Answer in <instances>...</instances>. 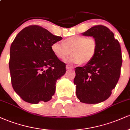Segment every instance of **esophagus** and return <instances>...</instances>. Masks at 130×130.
<instances>
[{"mask_svg":"<svg viewBox=\"0 0 130 130\" xmlns=\"http://www.w3.org/2000/svg\"><path fill=\"white\" fill-rule=\"evenodd\" d=\"M66 68L67 70H70V69H73V67L70 66V65H66Z\"/></svg>","mask_w":130,"mask_h":130,"instance_id":"obj_1","label":"esophagus"}]
</instances>
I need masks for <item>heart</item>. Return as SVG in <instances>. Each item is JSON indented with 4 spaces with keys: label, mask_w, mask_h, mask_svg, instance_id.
I'll return each mask as SVG.
<instances>
[{
    "label": "heart",
    "mask_w": 130,
    "mask_h": 130,
    "mask_svg": "<svg viewBox=\"0 0 130 130\" xmlns=\"http://www.w3.org/2000/svg\"><path fill=\"white\" fill-rule=\"evenodd\" d=\"M51 50L54 56L61 60L71 53L73 54L68 59V62L86 64L95 57L97 51V43L93 38L75 35L64 40L63 44L59 42L53 43Z\"/></svg>",
    "instance_id": "b5f03b06"
}]
</instances>
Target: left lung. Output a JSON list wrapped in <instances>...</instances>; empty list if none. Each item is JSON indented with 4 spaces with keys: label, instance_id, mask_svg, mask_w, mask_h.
<instances>
[{
    "label": "left lung",
    "instance_id": "1",
    "mask_svg": "<svg viewBox=\"0 0 130 130\" xmlns=\"http://www.w3.org/2000/svg\"><path fill=\"white\" fill-rule=\"evenodd\" d=\"M82 35L93 37L97 43V51L89 63L75 68L76 94L80 102L99 103L111 96L119 79L121 47L112 32L102 25L92 27Z\"/></svg>",
    "mask_w": 130,
    "mask_h": 130
}]
</instances>
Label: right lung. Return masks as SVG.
I'll return each instance as SVG.
<instances>
[{"instance_id": "add662e5", "label": "right lung", "mask_w": 130, "mask_h": 130, "mask_svg": "<svg viewBox=\"0 0 130 130\" xmlns=\"http://www.w3.org/2000/svg\"><path fill=\"white\" fill-rule=\"evenodd\" d=\"M62 39L39 26H30L18 33L10 47L11 84L24 101L47 102L56 91L57 80L66 72L65 63L54 56L53 43Z\"/></svg>"}]
</instances>
